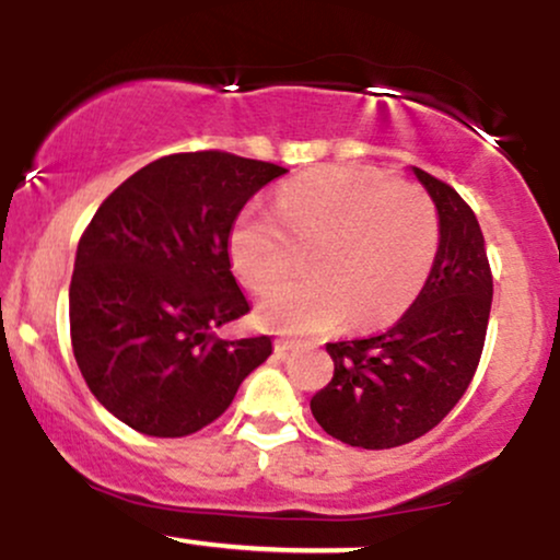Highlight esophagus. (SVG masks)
I'll return each instance as SVG.
<instances>
[{
	"instance_id": "1",
	"label": "esophagus",
	"mask_w": 560,
	"mask_h": 560,
	"mask_svg": "<svg viewBox=\"0 0 560 560\" xmlns=\"http://www.w3.org/2000/svg\"><path fill=\"white\" fill-rule=\"evenodd\" d=\"M294 347H298V342H294V339H287V337L276 339V342H273V350H276V355H281V358H284L287 352H292Z\"/></svg>"
}]
</instances>
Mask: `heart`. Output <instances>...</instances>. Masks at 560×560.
<instances>
[{
  "instance_id": "b5f03b06",
  "label": "heart",
  "mask_w": 560,
  "mask_h": 560,
  "mask_svg": "<svg viewBox=\"0 0 560 560\" xmlns=\"http://www.w3.org/2000/svg\"><path fill=\"white\" fill-rule=\"evenodd\" d=\"M313 241L311 277L273 289L258 305L262 329L320 334L350 316L376 326L410 305L432 271L440 215L413 184L363 165H324L276 191L273 210L249 202L229 229V260L249 292H268L291 267V245Z\"/></svg>"
}]
</instances>
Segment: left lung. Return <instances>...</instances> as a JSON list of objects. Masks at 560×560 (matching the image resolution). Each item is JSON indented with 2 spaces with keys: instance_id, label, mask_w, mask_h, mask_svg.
<instances>
[{
  "instance_id": "8db88e82",
  "label": "left lung",
  "mask_w": 560,
  "mask_h": 560,
  "mask_svg": "<svg viewBox=\"0 0 560 560\" xmlns=\"http://www.w3.org/2000/svg\"><path fill=\"white\" fill-rule=\"evenodd\" d=\"M440 215V247L419 298L387 331L329 342L334 376L311 410L350 447L419 440L464 397L485 347L492 273L474 210L453 186L410 168Z\"/></svg>"
}]
</instances>
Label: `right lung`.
<instances>
[{"instance_id": "right-lung-1", "label": "right lung", "mask_w": 560, "mask_h": 560, "mask_svg": "<svg viewBox=\"0 0 560 560\" xmlns=\"http://www.w3.org/2000/svg\"><path fill=\"white\" fill-rule=\"evenodd\" d=\"M287 168L229 152L160 158L100 205L75 249L70 342L83 382L126 427L186 436L213 423L273 352L271 337L218 339L249 302L229 229Z\"/></svg>"}]
</instances>
